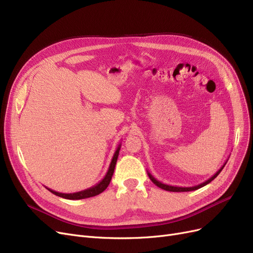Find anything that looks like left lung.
<instances>
[{
	"label": "left lung",
	"instance_id": "1",
	"mask_svg": "<svg viewBox=\"0 0 253 253\" xmlns=\"http://www.w3.org/2000/svg\"><path fill=\"white\" fill-rule=\"evenodd\" d=\"M226 163H227V161L225 162V164L219 168L217 171H216V173H214L212 176H211L210 178H208L207 181H205V182H203V183H201V184H199V185H197V186H192V187H178V186H171V185H166V184H163V183H161L160 181H158L157 178H154V176L150 173V172H148L147 171V173H148V176H149V178L150 180L152 181V183L153 184H156L158 187H160V188H162V189H164V190H166V191H172V192H184V191H193V190H197V189H199V188H202V187H204V186H206L207 184H209L211 181H213L214 178L219 174V172H221V171L223 170V168L225 167V165H226Z\"/></svg>",
	"mask_w": 253,
	"mask_h": 253
}]
</instances>
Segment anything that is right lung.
Listing matches in <instances>:
<instances>
[{
    "mask_svg": "<svg viewBox=\"0 0 253 253\" xmlns=\"http://www.w3.org/2000/svg\"><path fill=\"white\" fill-rule=\"evenodd\" d=\"M120 149H121V144L118 146V148H117L115 154H113L107 173H106V175L104 176V178L101 182H99L96 185L90 187V188L82 190V191H79V192H75V193H61V192H56V191H54L52 189H49V188H47V189L49 190L50 192H52L53 194L58 195V197L63 198V199H67V200H82V199L95 197V195L102 193L106 188H107L110 181H111V177L113 175V171H115V167H116V164H117V160H118V157H119Z\"/></svg>",
    "mask_w": 253,
    "mask_h": 253,
    "instance_id": "add662e5",
    "label": "right lung"
}]
</instances>
